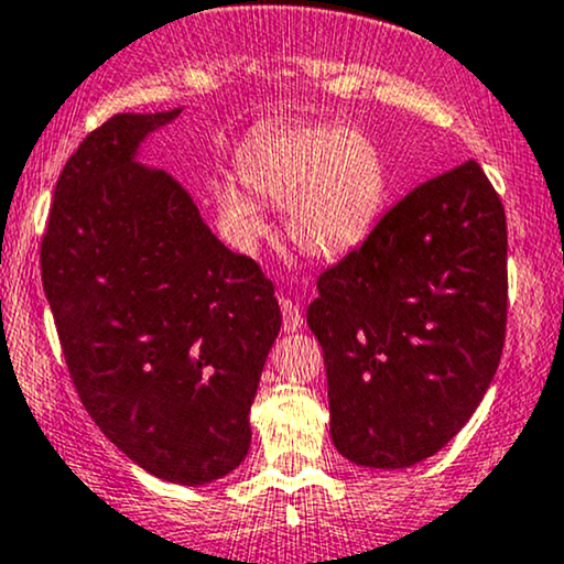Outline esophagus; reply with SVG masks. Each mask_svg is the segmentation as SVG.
Instances as JSON below:
<instances>
[{"label": "esophagus", "mask_w": 564, "mask_h": 564, "mask_svg": "<svg viewBox=\"0 0 564 564\" xmlns=\"http://www.w3.org/2000/svg\"><path fill=\"white\" fill-rule=\"evenodd\" d=\"M281 311H283V332H300L302 329L300 305H294L289 296H281Z\"/></svg>", "instance_id": "esophagus-1"}]
</instances>
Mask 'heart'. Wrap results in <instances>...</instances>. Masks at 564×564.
<instances>
[{
	"label": "heart",
	"mask_w": 564,
	"mask_h": 564,
	"mask_svg": "<svg viewBox=\"0 0 564 564\" xmlns=\"http://www.w3.org/2000/svg\"><path fill=\"white\" fill-rule=\"evenodd\" d=\"M238 182H219L214 203L221 225L251 246L268 232L259 200L283 206L296 249L343 259L369 238L388 203L386 154L369 135L337 122L281 126L253 139L238 158Z\"/></svg>",
	"instance_id": "b5f03b06"
}]
</instances>
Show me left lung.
I'll use <instances>...</instances> for the list:
<instances>
[{
	"mask_svg": "<svg viewBox=\"0 0 564 564\" xmlns=\"http://www.w3.org/2000/svg\"><path fill=\"white\" fill-rule=\"evenodd\" d=\"M506 212L479 163L414 187L318 278L332 442L356 466L410 468L468 423L500 364Z\"/></svg>",
	"mask_w": 564,
	"mask_h": 564,
	"instance_id": "obj_1",
	"label": "left lung"
}]
</instances>
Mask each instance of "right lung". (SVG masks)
<instances>
[{"mask_svg": "<svg viewBox=\"0 0 564 564\" xmlns=\"http://www.w3.org/2000/svg\"><path fill=\"white\" fill-rule=\"evenodd\" d=\"M182 109L115 115L66 160L42 286L85 410L158 479L208 485L243 463L281 332L270 278L208 230L189 192L135 160Z\"/></svg>", "mask_w": 564, "mask_h": 564, "instance_id": "add662e5", "label": "right lung"}]
</instances>
